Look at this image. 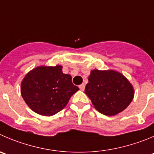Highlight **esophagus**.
<instances>
[{
	"label": "esophagus",
	"instance_id": "esophagus-1",
	"mask_svg": "<svg viewBox=\"0 0 154 154\" xmlns=\"http://www.w3.org/2000/svg\"><path fill=\"white\" fill-rule=\"evenodd\" d=\"M79 87L80 90H81V91H84L85 90V86L84 84H82V85H80L79 86Z\"/></svg>",
	"mask_w": 154,
	"mask_h": 154
}]
</instances>
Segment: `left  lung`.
<instances>
[{"mask_svg":"<svg viewBox=\"0 0 154 154\" xmlns=\"http://www.w3.org/2000/svg\"><path fill=\"white\" fill-rule=\"evenodd\" d=\"M85 93L95 109L106 116L123 111L134 97L132 85L123 75L113 70H92Z\"/></svg>","mask_w":154,"mask_h":154,"instance_id":"left-lung-1","label":"left lung"}]
</instances>
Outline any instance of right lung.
Listing matches in <instances>:
<instances>
[{"mask_svg": "<svg viewBox=\"0 0 154 154\" xmlns=\"http://www.w3.org/2000/svg\"><path fill=\"white\" fill-rule=\"evenodd\" d=\"M79 89L72 82L71 75L63 73L61 66H38L25 76L21 94L34 112L53 116L66 106Z\"/></svg>", "mask_w": 154, "mask_h": 154, "instance_id": "right-lung-1", "label": "right lung"}]
</instances>
